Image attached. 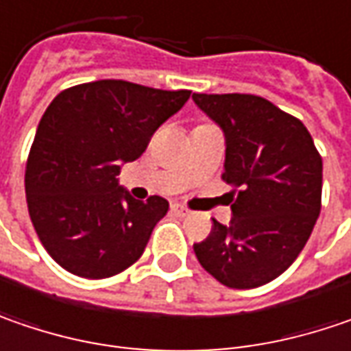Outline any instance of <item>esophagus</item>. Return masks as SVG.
<instances>
[{"instance_id":"34e87169","label":"esophagus","mask_w":351,"mask_h":351,"mask_svg":"<svg viewBox=\"0 0 351 351\" xmlns=\"http://www.w3.org/2000/svg\"><path fill=\"white\" fill-rule=\"evenodd\" d=\"M171 212L178 216V218H182V216H186L189 214V208H184L182 204H171Z\"/></svg>"}]
</instances>
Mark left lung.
Masks as SVG:
<instances>
[{"label": "left lung", "mask_w": 351, "mask_h": 351, "mask_svg": "<svg viewBox=\"0 0 351 351\" xmlns=\"http://www.w3.org/2000/svg\"><path fill=\"white\" fill-rule=\"evenodd\" d=\"M226 137L221 178L234 186L232 220H214L194 253L230 289H255L285 273L320 214L322 159L302 121L253 94H192ZM238 192L236 193L235 191Z\"/></svg>", "instance_id": "obj_1"}]
</instances>
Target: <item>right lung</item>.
<instances>
[{
	"mask_svg": "<svg viewBox=\"0 0 351 351\" xmlns=\"http://www.w3.org/2000/svg\"><path fill=\"white\" fill-rule=\"evenodd\" d=\"M189 98L191 90L98 80L51 101L27 159L25 194L43 247L62 269L106 279L143 255L169 202L135 200L117 175Z\"/></svg>",
	"mask_w": 351,
	"mask_h": 351,
	"instance_id": "obj_1",
	"label": "right lung"
}]
</instances>
